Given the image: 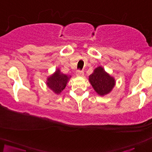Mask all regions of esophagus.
Here are the masks:
<instances>
[{
    "label": "esophagus",
    "instance_id": "obj_1",
    "mask_svg": "<svg viewBox=\"0 0 152 152\" xmlns=\"http://www.w3.org/2000/svg\"><path fill=\"white\" fill-rule=\"evenodd\" d=\"M76 76H84V71H83V70H78L77 71H76Z\"/></svg>",
    "mask_w": 152,
    "mask_h": 152
}]
</instances>
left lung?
<instances>
[{
    "instance_id": "left-lung-1",
    "label": "left lung",
    "mask_w": 152,
    "mask_h": 152,
    "mask_svg": "<svg viewBox=\"0 0 152 152\" xmlns=\"http://www.w3.org/2000/svg\"><path fill=\"white\" fill-rule=\"evenodd\" d=\"M89 80L96 93L100 96L110 93L115 85L114 79L107 74L102 67L95 69L89 77Z\"/></svg>"
}]
</instances>
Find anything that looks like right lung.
I'll use <instances>...</instances> for the list:
<instances>
[{
  "label": "right lung",
  "instance_id": "1",
  "mask_svg": "<svg viewBox=\"0 0 152 152\" xmlns=\"http://www.w3.org/2000/svg\"><path fill=\"white\" fill-rule=\"evenodd\" d=\"M70 78V76L62 74L60 73V70H57L55 72L54 74L48 79L47 85L55 93L59 94L66 87L67 82Z\"/></svg>",
  "mask_w": 152,
  "mask_h": 152
}]
</instances>
